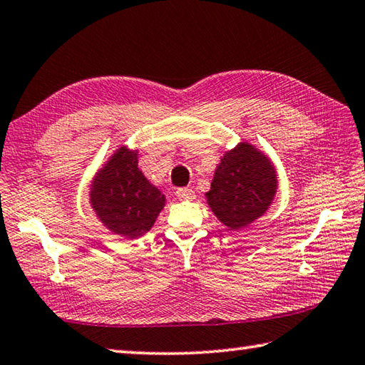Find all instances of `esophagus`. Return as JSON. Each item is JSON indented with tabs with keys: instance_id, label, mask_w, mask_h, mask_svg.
I'll return each mask as SVG.
<instances>
[{
	"instance_id": "34e87169",
	"label": "esophagus",
	"mask_w": 365,
	"mask_h": 365,
	"mask_svg": "<svg viewBox=\"0 0 365 365\" xmlns=\"http://www.w3.org/2000/svg\"><path fill=\"white\" fill-rule=\"evenodd\" d=\"M177 197L180 201H193L196 195L191 188H180V190H177Z\"/></svg>"
}]
</instances>
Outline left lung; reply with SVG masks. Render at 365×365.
Masks as SVG:
<instances>
[{"label": "left lung", "mask_w": 365, "mask_h": 365, "mask_svg": "<svg viewBox=\"0 0 365 365\" xmlns=\"http://www.w3.org/2000/svg\"><path fill=\"white\" fill-rule=\"evenodd\" d=\"M277 174L268 155L249 142L225 151L205 193L214 215L230 230H241L260 218L273 202Z\"/></svg>", "instance_id": "obj_1"}]
</instances>
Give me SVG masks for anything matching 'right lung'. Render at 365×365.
<instances>
[{
  "label": "right lung",
  "instance_id": "obj_1",
  "mask_svg": "<svg viewBox=\"0 0 365 365\" xmlns=\"http://www.w3.org/2000/svg\"><path fill=\"white\" fill-rule=\"evenodd\" d=\"M89 202L111 233L128 240L148 233L165 205V197L138 168V150L119 147L96 172Z\"/></svg>",
  "mask_w": 365,
  "mask_h": 365
}]
</instances>
